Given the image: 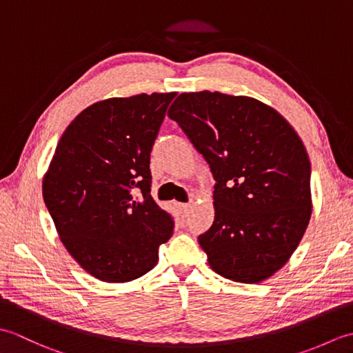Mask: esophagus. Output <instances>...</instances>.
I'll return each mask as SVG.
<instances>
[{"label": "esophagus", "instance_id": "obj_1", "mask_svg": "<svg viewBox=\"0 0 353 353\" xmlns=\"http://www.w3.org/2000/svg\"><path fill=\"white\" fill-rule=\"evenodd\" d=\"M177 208H179V212H181L182 216H188V214H190V211H191V205H188V203H181Z\"/></svg>", "mask_w": 353, "mask_h": 353}]
</instances>
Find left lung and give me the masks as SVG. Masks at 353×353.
<instances>
[{
    "mask_svg": "<svg viewBox=\"0 0 353 353\" xmlns=\"http://www.w3.org/2000/svg\"><path fill=\"white\" fill-rule=\"evenodd\" d=\"M211 168L215 219L199 243L215 273L258 283L296 250L311 216V163L281 114L249 97L185 92L168 110Z\"/></svg>",
    "mask_w": 353,
    "mask_h": 353,
    "instance_id": "1",
    "label": "left lung"
}]
</instances>
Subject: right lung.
I'll list each match as a JSON object with an SVG mask.
<instances>
[{
	"instance_id": "right-lung-1",
	"label": "right lung",
	"mask_w": 353,
	"mask_h": 353,
	"mask_svg": "<svg viewBox=\"0 0 353 353\" xmlns=\"http://www.w3.org/2000/svg\"><path fill=\"white\" fill-rule=\"evenodd\" d=\"M176 92L109 99L66 127L43 201L71 256L97 279L129 282L159 259L174 219L156 205L150 154Z\"/></svg>"
}]
</instances>
